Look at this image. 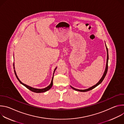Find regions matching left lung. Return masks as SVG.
I'll return each instance as SVG.
<instances>
[{
    "label": "left lung",
    "instance_id": "left-lung-1",
    "mask_svg": "<svg viewBox=\"0 0 124 124\" xmlns=\"http://www.w3.org/2000/svg\"><path fill=\"white\" fill-rule=\"evenodd\" d=\"M105 46H106V45H105ZM106 48H107V64H106V67H105V71H104V73H103V76H102V78H101V79L100 80V81H99V82H98L96 85H95L93 86L92 87H90V88H88V89H85V90H79V89H76V88H75L73 87L72 86H70V87H71V88H72V89H73L74 90H76V91H80V92H84L88 91L91 90H92V89H94V88H95L96 87H97L98 85H99L100 84H101V83L102 82V81H103V80L104 79V78H105V77L106 75H107V74L108 70V47H107V46H106Z\"/></svg>",
    "mask_w": 124,
    "mask_h": 124
}]
</instances>
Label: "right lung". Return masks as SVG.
Returning a JSON list of instances; mask_svg holds the SVG:
<instances>
[{
    "mask_svg": "<svg viewBox=\"0 0 124 124\" xmlns=\"http://www.w3.org/2000/svg\"><path fill=\"white\" fill-rule=\"evenodd\" d=\"M13 66H14V64H13ZM56 68H57V67L55 69V70H54V72H55V70H56ZM14 69H15V67H14ZM14 72H15V75H16V77L17 80H18L19 81V82H20L22 84H23V85H24L25 87H26L27 88V89H28L29 90H30V91H32V92H35V93H39L45 92H46V91H48V90H49V89H50V88L52 87V85H53V79H54V75H53V77H52V80H51V81L50 84L47 87H46V88H43V89H37V88H34L31 87H30V86H28V85H26V84L23 83V82H22L21 81V80L19 79V78H18V77H17V75H16V74L15 70H14Z\"/></svg>",
    "mask_w": 124,
    "mask_h": 124,
    "instance_id": "1",
    "label": "right lung"
}]
</instances>
